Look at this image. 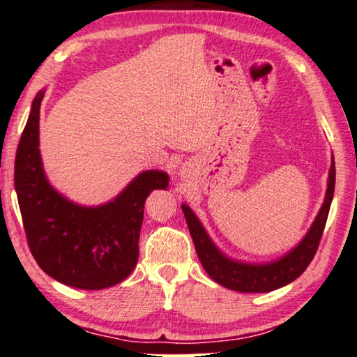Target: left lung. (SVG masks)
Listing matches in <instances>:
<instances>
[{"label": "left lung", "mask_w": 357, "mask_h": 357, "mask_svg": "<svg viewBox=\"0 0 357 357\" xmlns=\"http://www.w3.org/2000/svg\"><path fill=\"white\" fill-rule=\"evenodd\" d=\"M333 192L335 160L331 157L327 192H325V200L314 223L310 225L309 231L296 248L281 255L280 259L267 264H249L228 257L210 239L207 231L192 210L189 208V205L183 204L181 208H183L185 222H188L189 233L192 236L195 252H197L200 264H202L205 272L210 275V278L225 288L239 291V293H268V291L278 289L281 286L294 281L312 262L320 238H322L325 223H327Z\"/></svg>", "instance_id": "8db88e82"}]
</instances>
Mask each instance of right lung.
Here are the masks:
<instances>
[{"label":"right lung","mask_w":357,"mask_h":357,"mask_svg":"<svg viewBox=\"0 0 357 357\" xmlns=\"http://www.w3.org/2000/svg\"><path fill=\"white\" fill-rule=\"evenodd\" d=\"M45 90L33 98L19 140L14 168L19 208L33 259L45 273L79 289L121 283L139 259L145 199L167 189L160 169L139 173L113 200L97 207L79 205L50 184L40 155L38 121Z\"/></svg>","instance_id":"1"}]
</instances>
